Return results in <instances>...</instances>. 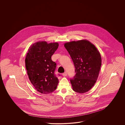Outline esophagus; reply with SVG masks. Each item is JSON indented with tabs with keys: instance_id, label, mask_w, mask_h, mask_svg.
Wrapping results in <instances>:
<instances>
[{
	"instance_id": "obj_1",
	"label": "esophagus",
	"mask_w": 125,
	"mask_h": 125,
	"mask_svg": "<svg viewBox=\"0 0 125 125\" xmlns=\"http://www.w3.org/2000/svg\"><path fill=\"white\" fill-rule=\"evenodd\" d=\"M67 73L66 72H64V73H62V75L63 76H67Z\"/></svg>"
}]
</instances>
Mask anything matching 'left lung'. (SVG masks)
Listing matches in <instances>:
<instances>
[{
	"label": "left lung",
	"mask_w": 125,
	"mask_h": 125,
	"mask_svg": "<svg viewBox=\"0 0 125 125\" xmlns=\"http://www.w3.org/2000/svg\"><path fill=\"white\" fill-rule=\"evenodd\" d=\"M71 57L75 75L70 82L73 91L84 93L92 88L99 76L102 65L100 52L87 40L71 41L64 44Z\"/></svg>",
	"instance_id": "left-lung-1"
}]
</instances>
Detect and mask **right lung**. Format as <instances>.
Instances as JSON below:
<instances>
[{
	"mask_svg": "<svg viewBox=\"0 0 125 125\" xmlns=\"http://www.w3.org/2000/svg\"><path fill=\"white\" fill-rule=\"evenodd\" d=\"M58 46V43L48 44L46 41H39L31 46L26 55L25 67L29 78L41 93H52L59 83L54 73L56 63L52 60Z\"/></svg>",
	"mask_w": 125,
	"mask_h": 125,
	"instance_id": "add662e5",
	"label": "right lung"
}]
</instances>
